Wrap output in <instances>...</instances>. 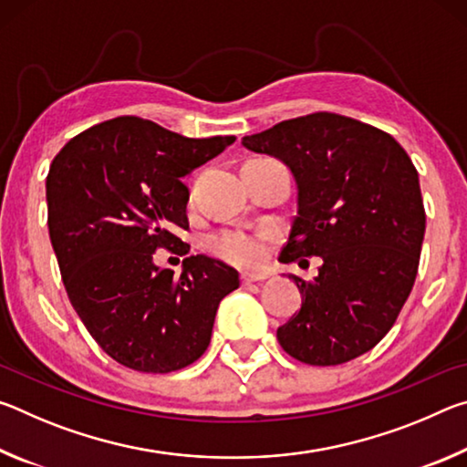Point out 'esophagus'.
Instances as JSON below:
<instances>
[{"mask_svg": "<svg viewBox=\"0 0 467 467\" xmlns=\"http://www.w3.org/2000/svg\"><path fill=\"white\" fill-rule=\"evenodd\" d=\"M241 280H243V284L264 282V280H265V274H249V272H244V274L241 275Z\"/></svg>", "mask_w": 467, "mask_h": 467, "instance_id": "esophagus-1", "label": "esophagus"}]
</instances>
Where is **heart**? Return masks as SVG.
<instances>
[{"label": "heart", "mask_w": 467, "mask_h": 467, "mask_svg": "<svg viewBox=\"0 0 467 467\" xmlns=\"http://www.w3.org/2000/svg\"><path fill=\"white\" fill-rule=\"evenodd\" d=\"M270 247V234L251 231H220L208 236V251L226 264L257 267L264 264Z\"/></svg>", "instance_id": "heart-1"}]
</instances>
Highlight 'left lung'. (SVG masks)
<instances>
[{"label":"left lung","mask_w":467,"mask_h":467,"mask_svg":"<svg viewBox=\"0 0 467 467\" xmlns=\"http://www.w3.org/2000/svg\"><path fill=\"white\" fill-rule=\"evenodd\" d=\"M286 162L298 212L282 264L319 255L315 280L292 275L300 311L278 327L292 358L336 367L368 352L412 292L426 228L418 171L389 133L336 113H311L243 138Z\"/></svg>","instance_id":"8db88e82"}]
</instances>
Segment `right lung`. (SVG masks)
I'll use <instances>...</instances> for the list:
<instances>
[{"mask_svg": "<svg viewBox=\"0 0 467 467\" xmlns=\"http://www.w3.org/2000/svg\"><path fill=\"white\" fill-rule=\"evenodd\" d=\"M234 136L185 138L141 117L78 133L47 175L49 236L69 303L110 358L140 373H172L210 344L220 300L239 272L189 255L183 272L154 253L187 255L185 175L224 152Z\"/></svg>", "mask_w": 467, "mask_h": 467, "instance_id": "add662e5", "label": "right lung"}]
</instances>
